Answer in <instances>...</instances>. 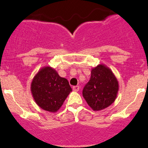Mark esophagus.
<instances>
[{
  "mask_svg": "<svg viewBox=\"0 0 148 148\" xmlns=\"http://www.w3.org/2000/svg\"><path fill=\"white\" fill-rule=\"evenodd\" d=\"M73 90L74 91V92H78L79 90V86H74L72 87Z\"/></svg>",
  "mask_w": 148,
  "mask_h": 148,
  "instance_id": "obj_1",
  "label": "esophagus"
}]
</instances>
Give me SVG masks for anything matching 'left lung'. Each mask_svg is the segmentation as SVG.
I'll return each instance as SVG.
<instances>
[{"label":"left lung","mask_w":148,"mask_h":148,"mask_svg":"<svg viewBox=\"0 0 148 148\" xmlns=\"http://www.w3.org/2000/svg\"><path fill=\"white\" fill-rule=\"evenodd\" d=\"M119 82L112 70L104 64L92 69L91 77L83 89L82 95L94 111H100L115 101Z\"/></svg>","instance_id":"left-lung-1"}]
</instances>
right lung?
Instances as JSON below:
<instances>
[{"mask_svg": "<svg viewBox=\"0 0 148 148\" xmlns=\"http://www.w3.org/2000/svg\"><path fill=\"white\" fill-rule=\"evenodd\" d=\"M31 91L38 107L53 113L61 108L72 89L66 79L61 77L54 69L47 66L34 76Z\"/></svg>", "mask_w": 148, "mask_h": 148, "instance_id": "1", "label": "right lung"}]
</instances>
